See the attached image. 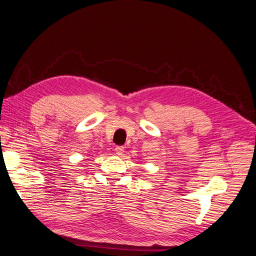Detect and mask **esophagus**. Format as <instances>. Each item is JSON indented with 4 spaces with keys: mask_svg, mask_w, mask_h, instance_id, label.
I'll use <instances>...</instances> for the list:
<instances>
[{
    "mask_svg": "<svg viewBox=\"0 0 256 256\" xmlns=\"http://www.w3.org/2000/svg\"><path fill=\"white\" fill-rule=\"evenodd\" d=\"M115 152H116V154L120 155V156H122V155L124 152V146H116L115 148Z\"/></svg>",
    "mask_w": 256,
    "mask_h": 256,
    "instance_id": "34e87169",
    "label": "esophagus"
}]
</instances>
